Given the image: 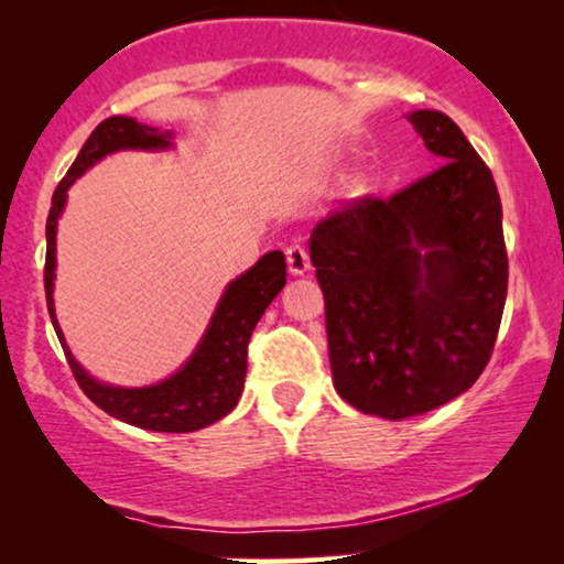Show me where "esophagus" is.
I'll list each match as a JSON object with an SVG mask.
<instances>
[{"label": "esophagus", "mask_w": 564, "mask_h": 564, "mask_svg": "<svg viewBox=\"0 0 564 564\" xmlns=\"http://www.w3.org/2000/svg\"><path fill=\"white\" fill-rule=\"evenodd\" d=\"M288 269L290 274H305L311 269V257L303 243H292L288 249Z\"/></svg>", "instance_id": "obj_1"}]
</instances>
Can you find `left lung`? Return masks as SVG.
<instances>
[{"instance_id": "obj_1", "label": "left lung", "mask_w": 564, "mask_h": 564, "mask_svg": "<svg viewBox=\"0 0 564 564\" xmlns=\"http://www.w3.org/2000/svg\"><path fill=\"white\" fill-rule=\"evenodd\" d=\"M408 120L444 164L388 199H354L311 236L338 395L388 421L473 388L508 292L490 169L444 112L415 110Z\"/></svg>"}]
</instances>
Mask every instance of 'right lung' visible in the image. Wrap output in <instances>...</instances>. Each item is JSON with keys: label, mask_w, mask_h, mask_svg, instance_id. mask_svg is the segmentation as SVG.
Returning a JSON list of instances; mask_svg holds the SVG:
<instances>
[{"label": "right lung", "mask_w": 564, "mask_h": 564, "mask_svg": "<svg viewBox=\"0 0 564 564\" xmlns=\"http://www.w3.org/2000/svg\"><path fill=\"white\" fill-rule=\"evenodd\" d=\"M172 145V133L151 126H143L133 118H107L91 130L87 143L82 145L79 156L68 169L64 180L58 182L51 199V213L45 220V303L56 328V336L64 346L66 361L91 403L120 419L130 426L161 431V434H187L210 426L223 415L234 411L243 392L246 380V354H249V338L269 303L280 295L288 282V264L282 251H269L253 264L249 272L236 276L223 292L218 307H215L210 326H207L203 341L192 357L184 361L180 372L169 380L149 388H115L95 380L74 359L72 349L61 334L56 311H53V280H56V228L64 213L66 192L79 176L95 166L107 153L122 149L159 151Z\"/></svg>", "instance_id": "add662e5"}]
</instances>
